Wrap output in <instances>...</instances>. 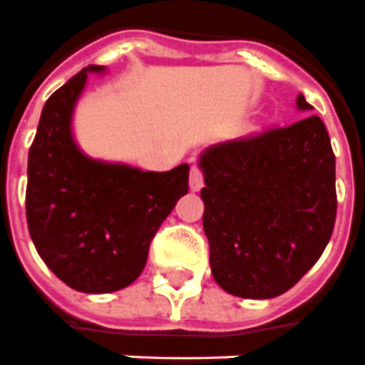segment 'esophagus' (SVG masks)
<instances>
[{
  "label": "esophagus",
  "instance_id": "obj_1",
  "mask_svg": "<svg viewBox=\"0 0 365 365\" xmlns=\"http://www.w3.org/2000/svg\"><path fill=\"white\" fill-rule=\"evenodd\" d=\"M204 187V173L198 165H192L190 169V188L192 190H200Z\"/></svg>",
  "mask_w": 365,
  "mask_h": 365
}]
</instances>
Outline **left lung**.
<instances>
[{"label": "left lung", "mask_w": 365, "mask_h": 365, "mask_svg": "<svg viewBox=\"0 0 365 365\" xmlns=\"http://www.w3.org/2000/svg\"><path fill=\"white\" fill-rule=\"evenodd\" d=\"M297 106H312L299 94ZM212 275L244 299H273L324 252L336 220V161L319 115L210 147L200 161Z\"/></svg>", "instance_id": "8db88e82"}]
</instances>
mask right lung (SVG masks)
I'll list each match as a JSON object with an SVG mask.
<instances>
[{
	"instance_id": "add662e5",
	"label": "right lung",
	"mask_w": 365,
	"mask_h": 365,
	"mask_svg": "<svg viewBox=\"0 0 365 365\" xmlns=\"http://www.w3.org/2000/svg\"><path fill=\"white\" fill-rule=\"evenodd\" d=\"M88 66L46 100L27 167V224L46 267L82 293H112L145 267L157 230L188 192V167L167 173L92 161L71 135Z\"/></svg>"
}]
</instances>
